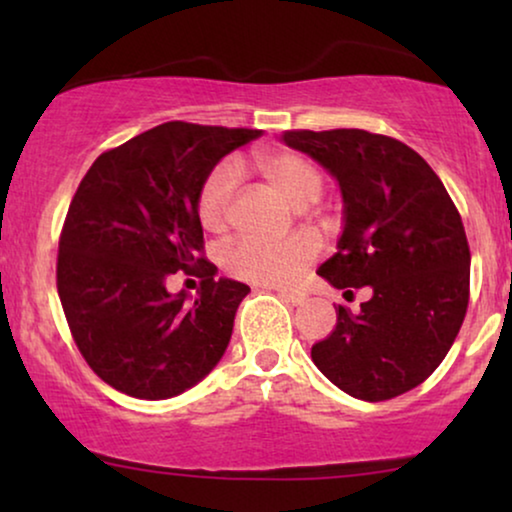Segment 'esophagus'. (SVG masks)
<instances>
[{
    "label": "esophagus",
    "mask_w": 512,
    "mask_h": 512,
    "mask_svg": "<svg viewBox=\"0 0 512 512\" xmlns=\"http://www.w3.org/2000/svg\"><path fill=\"white\" fill-rule=\"evenodd\" d=\"M275 291L279 298L286 300V303H291V305H300L305 300L303 291H293V289H275Z\"/></svg>",
    "instance_id": "esophagus-1"
}]
</instances>
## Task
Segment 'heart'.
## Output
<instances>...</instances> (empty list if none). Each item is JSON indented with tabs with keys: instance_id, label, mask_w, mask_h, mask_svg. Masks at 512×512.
<instances>
[{
	"instance_id": "obj_1",
	"label": "heart",
	"mask_w": 512,
	"mask_h": 512,
	"mask_svg": "<svg viewBox=\"0 0 512 512\" xmlns=\"http://www.w3.org/2000/svg\"><path fill=\"white\" fill-rule=\"evenodd\" d=\"M256 167L265 181L289 200L293 207H307L324 193V177L310 158L296 151L258 153ZM240 184V170L233 163L216 165L202 181L198 193V219L202 228L219 233L226 228L230 202ZM319 254V244L310 235H291L286 240L242 237L228 244L223 263L230 275L261 284H291Z\"/></svg>"
}]
</instances>
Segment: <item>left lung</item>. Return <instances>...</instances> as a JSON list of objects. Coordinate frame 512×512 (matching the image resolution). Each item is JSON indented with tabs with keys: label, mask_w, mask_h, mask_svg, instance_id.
Returning <instances> with one entry per match:
<instances>
[{
	"label": "left lung",
	"mask_w": 512,
	"mask_h": 512,
	"mask_svg": "<svg viewBox=\"0 0 512 512\" xmlns=\"http://www.w3.org/2000/svg\"><path fill=\"white\" fill-rule=\"evenodd\" d=\"M284 144L338 179L345 226L319 268L335 289H366L352 314L338 305L312 361L361 401H389L422 384L450 352L468 307L471 251L464 223L429 163L368 130H286ZM352 293V291H347Z\"/></svg>",
	"instance_id": "8db88e82"
}]
</instances>
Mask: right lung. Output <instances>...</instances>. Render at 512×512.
Listing matches in <instances>:
<instances>
[{"instance_id": "obj_1", "label": "right lung", "mask_w": 512, "mask_h": 512, "mask_svg": "<svg viewBox=\"0 0 512 512\" xmlns=\"http://www.w3.org/2000/svg\"><path fill=\"white\" fill-rule=\"evenodd\" d=\"M263 130L170 121L104 151L69 205L58 296L97 377L123 394L163 401L198 384L226 352L249 286L214 279L198 193L214 165ZM201 277L199 298L166 279Z\"/></svg>"}]
</instances>
